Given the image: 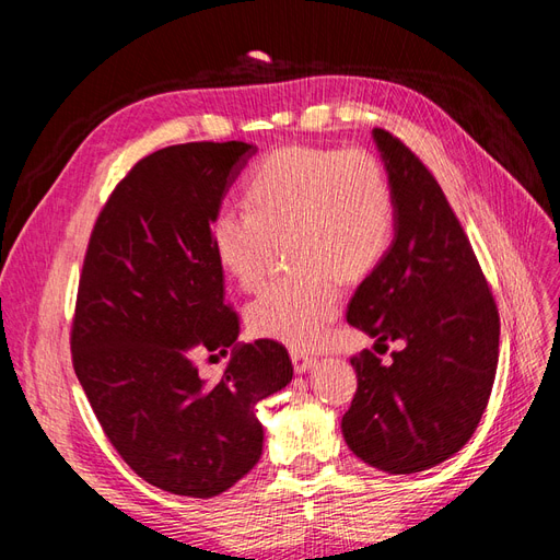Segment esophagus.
<instances>
[{"instance_id": "esophagus-1", "label": "esophagus", "mask_w": 560, "mask_h": 560, "mask_svg": "<svg viewBox=\"0 0 560 560\" xmlns=\"http://www.w3.org/2000/svg\"><path fill=\"white\" fill-rule=\"evenodd\" d=\"M292 364L296 374H306V371L315 366V358H311V354H306L303 350H292Z\"/></svg>"}]
</instances>
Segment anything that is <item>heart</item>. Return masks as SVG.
Wrapping results in <instances>:
<instances>
[{
  "mask_svg": "<svg viewBox=\"0 0 560 560\" xmlns=\"http://www.w3.org/2000/svg\"><path fill=\"white\" fill-rule=\"evenodd\" d=\"M395 194L366 151L284 147L268 154L245 184V206L217 212L212 254L222 273L252 290L276 241L301 266L264 284L247 303L252 334L299 350L322 343L341 308V280L369 278L395 241Z\"/></svg>",
  "mask_w": 560,
  "mask_h": 560,
  "instance_id": "b5f03b06",
  "label": "heart"
}]
</instances>
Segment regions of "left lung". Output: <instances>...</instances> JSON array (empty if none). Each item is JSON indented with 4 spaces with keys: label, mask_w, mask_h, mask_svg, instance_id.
Masks as SVG:
<instances>
[{
    "label": "left lung",
    "mask_w": 560,
    "mask_h": 560,
    "mask_svg": "<svg viewBox=\"0 0 560 560\" xmlns=\"http://www.w3.org/2000/svg\"><path fill=\"white\" fill-rule=\"evenodd\" d=\"M395 194V241L350 299L348 322L399 341L393 362L362 350L358 393L341 420L348 448L387 474L448 460L477 430L493 389L500 315L467 235L432 173L374 128Z\"/></svg>",
    "instance_id": "obj_1"
}]
</instances>
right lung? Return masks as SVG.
<instances>
[{
  "mask_svg": "<svg viewBox=\"0 0 560 560\" xmlns=\"http://www.w3.org/2000/svg\"><path fill=\"white\" fill-rule=\"evenodd\" d=\"M254 154L247 142L149 154L118 182L83 259L77 378L126 465L175 495L214 498L241 481L264 451L257 404L294 376L282 343H238L212 254V219ZM206 351L232 352L217 384L197 376Z\"/></svg>",
  "mask_w": 560,
  "mask_h": 560,
  "instance_id": "obj_1",
  "label": "right lung"
}]
</instances>
